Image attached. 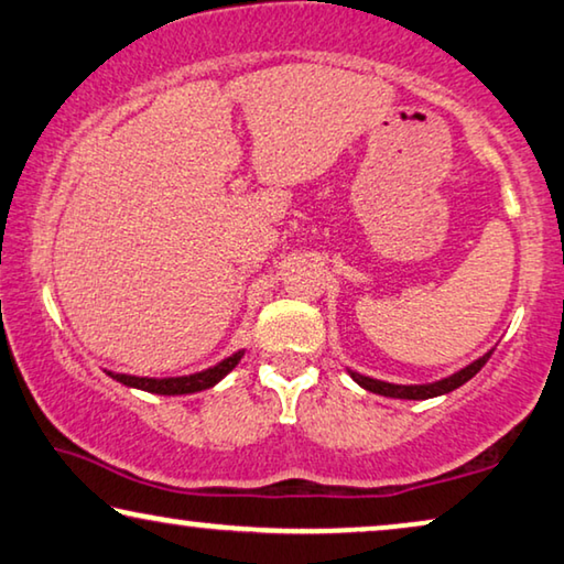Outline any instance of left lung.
<instances>
[{"label":"left lung","mask_w":564,"mask_h":564,"mask_svg":"<svg viewBox=\"0 0 564 564\" xmlns=\"http://www.w3.org/2000/svg\"><path fill=\"white\" fill-rule=\"evenodd\" d=\"M494 355V349L486 351L484 357H478L476 362H470L468 367L458 369L456 375L451 377H443L438 382H431V384H392V382H382V380H372V377H365L355 372V369H349L351 380H355L359 388H365L375 394H384V398H400V400H427V398H438V394L445 392H453L460 384H466L470 377H474L478 369H481L486 362H489V357Z\"/></svg>","instance_id":"1"}]
</instances>
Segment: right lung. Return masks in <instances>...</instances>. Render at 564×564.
<instances>
[{"label": "right lung", "mask_w": 564, "mask_h": 564, "mask_svg": "<svg viewBox=\"0 0 564 564\" xmlns=\"http://www.w3.org/2000/svg\"><path fill=\"white\" fill-rule=\"evenodd\" d=\"M246 349L235 351L228 359L217 362L215 367L202 369V372L195 375H184V377H164V380H156V377H133V375H116L108 372V377H113L116 382L126 384V388H137L144 392H154V394H192V392H202L215 388L217 382L223 380L225 375L232 372L235 365L240 362Z\"/></svg>", "instance_id": "right-lung-1"}]
</instances>
